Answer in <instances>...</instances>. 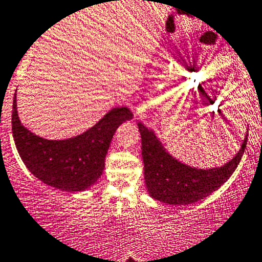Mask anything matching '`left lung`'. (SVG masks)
Listing matches in <instances>:
<instances>
[{"instance_id":"left-lung-1","label":"left lung","mask_w":262,"mask_h":262,"mask_svg":"<svg viewBox=\"0 0 262 262\" xmlns=\"http://www.w3.org/2000/svg\"><path fill=\"white\" fill-rule=\"evenodd\" d=\"M142 138L144 180L152 199L169 205L197 202L222 187L234 172L245 154L247 136L238 154L222 167L194 169L170 156L154 132L138 124Z\"/></svg>"}]
</instances>
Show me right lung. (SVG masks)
Listing matches in <instances>:
<instances>
[{
    "mask_svg": "<svg viewBox=\"0 0 262 262\" xmlns=\"http://www.w3.org/2000/svg\"><path fill=\"white\" fill-rule=\"evenodd\" d=\"M133 114L126 107L113 108L95 126L74 138L50 141L21 125L12 103V136L25 166L40 182L68 192L87 189L101 177L114 133Z\"/></svg>",
    "mask_w": 262,
    "mask_h": 262,
    "instance_id": "right-lung-1",
    "label": "right lung"
}]
</instances>
